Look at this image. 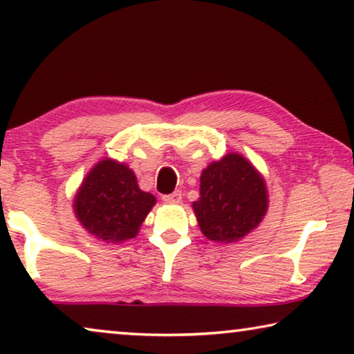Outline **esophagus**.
Here are the masks:
<instances>
[{
	"label": "esophagus",
	"instance_id": "1",
	"mask_svg": "<svg viewBox=\"0 0 354 354\" xmlns=\"http://www.w3.org/2000/svg\"><path fill=\"white\" fill-rule=\"evenodd\" d=\"M162 200H164L165 203H179V201L183 200V194H181V190H175V192H173V194L164 195V196H162Z\"/></svg>",
	"mask_w": 354,
	"mask_h": 354
}]
</instances>
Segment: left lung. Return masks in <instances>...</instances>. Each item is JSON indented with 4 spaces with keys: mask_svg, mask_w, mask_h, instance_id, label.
Wrapping results in <instances>:
<instances>
[{
    "mask_svg": "<svg viewBox=\"0 0 354 354\" xmlns=\"http://www.w3.org/2000/svg\"><path fill=\"white\" fill-rule=\"evenodd\" d=\"M200 198L194 211L209 241L226 242L243 237L267 212V187L243 156L230 153L201 173Z\"/></svg>",
    "mask_w": 354,
    "mask_h": 354,
    "instance_id": "8db88e82",
    "label": "left lung"
}]
</instances>
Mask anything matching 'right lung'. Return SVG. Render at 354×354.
I'll return each instance as SVG.
<instances>
[{
	"label": "right lung",
	"mask_w": 354,
	"mask_h": 354,
	"mask_svg": "<svg viewBox=\"0 0 354 354\" xmlns=\"http://www.w3.org/2000/svg\"><path fill=\"white\" fill-rule=\"evenodd\" d=\"M156 198L137 185L133 170L104 159L84 179L75 200V212L82 226L106 242L133 239Z\"/></svg>",
	"instance_id": "right-lung-1"
}]
</instances>
